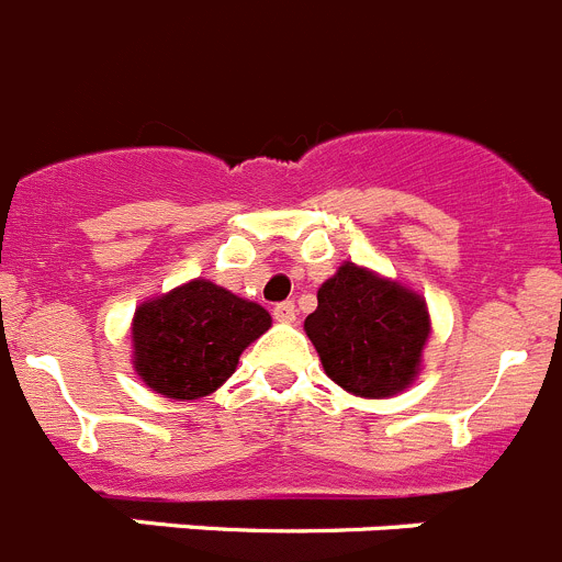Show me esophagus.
I'll list each match as a JSON object with an SVG mask.
<instances>
[{"label":"esophagus","mask_w":562,"mask_h":562,"mask_svg":"<svg viewBox=\"0 0 562 562\" xmlns=\"http://www.w3.org/2000/svg\"><path fill=\"white\" fill-rule=\"evenodd\" d=\"M272 317L281 321V324H292L295 321V304L292 301H281V304L272 306Z\"/></svg>","instance_id":"34e87169"}]
</instances>
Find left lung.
<instances>
[{
  "mask_svg": "<svg viewBox=\"0 0 562 562\" xmlns=\"http://www.w3.org/2000/svg\"><path fill=\"white\" fill-rule=\"evenodd\" d=\"M304 329L337 385L380 400L416 376L430 321L419 295L362 267L342 265L317 290V310Z\"/></svg>",
  "mask_w": 562,
  "mask_h": 562,
  "instance_id": "left-lung-1",
  "label": "left lung"
}]
</instances>
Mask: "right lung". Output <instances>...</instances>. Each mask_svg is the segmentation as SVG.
I'll return each instance as SVG.
<instances>
[{
    "instance_id": "1",
    "label": "right lung",
    "mask_w": 562,
    "mask_h": 562,
    "mask_svg": "<svg viewBox=\"0 0 562 562\" xmlns=\"http://www.w3.org/2000/svg\"><path fill=\"white\" fill-rule=\"evenodd\" d=\"M267 329L265 306L211 281H191L137 310L134 369L157 394L200 400L220 389L238 355Z\"/></svg>"
}]
</instances>
